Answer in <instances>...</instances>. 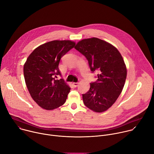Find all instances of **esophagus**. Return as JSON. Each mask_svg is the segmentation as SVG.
Segmentation results:
<instances>
[{
  "label": "esophagus",
  "mask_w": 154,
  "mask_h": 154,
  "mask_svg": "<svg viewBox=\"0 0 154 154\" xmlns=\"http://www.w3.org/2000/svg\"><path fill=\"white\" fill-rule=\"evenodd\" d=\"M72 84H73V86H74V87H77L78 85H79V82H74Z\"/></svg>",
  "instance_id": "obj_1"
}]
</instances>
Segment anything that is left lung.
<instances>
[{
  "label": "left lung",
  "mask_w": 154,
  "mask_h": 154,
  "mask_svg": "<svg viewBox=\"0 0 154 154\" xmlns=\"http://www.w3.org/2000/svg\"><path fill=\"white\" fill-rule=\"evenodd\" d=\"M75 49L86 57L92 73L98 72L97 80L82 94L83 103L95 112H105L122 91L127 77L124 61L115 47L97 38L82 39Z\"/></svg>",
  "instance_id": "left-lung-1"
}]
</instances>
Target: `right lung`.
Wrapping results in <instances>:
<instances>
[{"mask_svg": "<svg viewBox=\"0 0 154 154\" xmlns=\"http://www.w3.org/2000/svg\"><path fill=\"white\" fill-rule=\"evenodd\" d=\"M75 43L69 40H55L39 46L29 56L24 66L28 90L37 104L45 109H54L64 103L71 88L61 76L60 60Z\"/></svg>", "mask_w": 154, "mask_h": 154, "instance_id": "add662e5", "label": "right lung"}]
</instances>
